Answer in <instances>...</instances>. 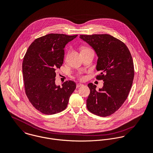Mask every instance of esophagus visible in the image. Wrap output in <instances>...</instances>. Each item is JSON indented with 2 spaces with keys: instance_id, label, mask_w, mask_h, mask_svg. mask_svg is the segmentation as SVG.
<instances>
[{
  "instance_id": "obj_1",
  "label": "esophagus",
  "mask_w": 153,
  "mask_h": 153,
  "mask_svg": "<svg viewBox=\"0 0 153 153\" xmlns=\"http://www.w3.org/2000/svg\"><path fill=\"white\" fill-rule=\"evenodd\" d=\"M82 86H83V84H76V88H79V87H82Z\"/></svg>"
}]
</instances>
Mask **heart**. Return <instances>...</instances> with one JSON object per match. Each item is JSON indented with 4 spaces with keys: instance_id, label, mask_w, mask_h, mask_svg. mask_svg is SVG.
Wrapping results in <instances>:
<instances>
[{
    "instance_id": "obj_1",
    "label": "heart",
    "mask_w": 153,
    "mask_h": 153,
    "mask_svg": "<svg viewBox=\"0 0 153 153\" xmlns=\"http://www.w3.org/2000/svg\"><path fill=\"white\" fill-rule=\"evenodd\" d=\"M88 49H90L89 48L86 47V46H82V47L81 48V51H87V50H88ZM78 77H79V78L80 79H81V80H84V76H82V75H79L78 76Z\"/></svg>"
}]
</instances>
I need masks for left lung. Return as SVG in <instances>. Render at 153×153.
I'll return each mask as SVG.
<instances>
[{
	"label": "left lung",
	"instance_id": "1",
	"mask_svg": "<svg viewBox=\"0 0 153 153\" xmlns=\"http://www.w3.org/2000/svg\"><path fill=\"white\" fill-rule=\"evenodd\" d=\"M79 37L96 51L99 57L96 69L101 72L96 78L104 81L98 91L96 85L88 84L90 94L87 107L97 116H110L122 106L131 90L134 77L131 54L123 42L109 34L80 35Z\"/></svg>",
	"mask_w": 153,
	"mask_h": 153
}]
</instances>
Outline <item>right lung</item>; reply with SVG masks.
<instances>
[{"instance_id": "right-lung-1", "label": "right lung", "mask_w": 153, "mask_h": 153, "mask_svg": "<svg viewBox=\"0 0 153 153\" xmlns=\"http://www.w3.org/2000/svg\"><path fill=\"white\" fill-rule=\"evenodd\" d=\"M78 35L49 34L36 39L29 46L22 62L25 92L31 104L45 114L64 110L76 88L72 81L62 87L55 84L56 70L63 62L66 45Z\"/></svg>"}]
</instances>
